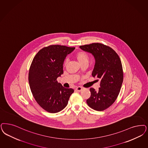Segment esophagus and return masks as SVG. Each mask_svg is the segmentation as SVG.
Listing matches in <instances>:
<instances>
[{"instance_id":"esophagus-1","label":"esophagus","mask_w":148,"mask_h":148,"mask_svg":"<svg viewBox=\"0 0 148 148\" xmlns=\"http://www.w3.org/2000/svg\"><path fill=\"white\" fill-rule=\"evenodd\" d=\"M76 90H77V91H78V92H80V91H82V87L81 86L77 87V88H76Z\"/></svg>"}]
</instances>
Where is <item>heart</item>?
I'll list each match as a JSON object with an SVG mask.
<instances>
[{
  "instance_id": "b5f03b06",
  "label": "heart",
  "mask_w": 148,
  "mask_h": 148,
  "mask_svg": "<svg viewBox=\"0 0 148 148\" xmlns=\"http://www.w3.org/2000/svg\"><path fill=\"white\" fill-rule=\"evenodd\" d=\"M75 57L77 58V60L79 62V63L82 65L84 63H88V55L86 52L85 51H79L75 55ZM68 63V61L65 60L64 62V66H66Z\"/></svg>"
}]
</instances>
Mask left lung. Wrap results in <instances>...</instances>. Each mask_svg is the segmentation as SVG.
<instances>
[{
    "mask_svg": "<svg viewBox=\"0 0 148 148\" xmlns=\"http://www.w3.org/2000/svg\"><path fill=\"white\" fill-rule=\"evenodd\" d=\"M80 48L94 56L92 76L101 80L98 91L90 88L91 96L87 104L95 110L103 111L112 105L120 91L123 79L121 61L112 48L101 43L82 45Z\"/></svg>",
    "mask_w": 148,
    "mask_h": 148,
    "instance_id": "8db88e82",
    "label": "left lung"
}]
</instances>
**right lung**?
I'll return each mask as SVG.
<instances>
[{"label":"right lung","mask_w":148,"mask_h":148,"mask_svg":"<svg viewBox=\"0 0 148 148\" xmlns=\"http://www.w3.org/2000/svg\"><path fill=\"white\" fill-rule=\"evenodd\" d=\"M75 47L52 45L39 51L32 62L28 74L31 92L36 102L47 112H59L68 104L73 88L57 81L63 73V64Z\"/></svg>","instance_id":"add662e5"}]
</instances>
